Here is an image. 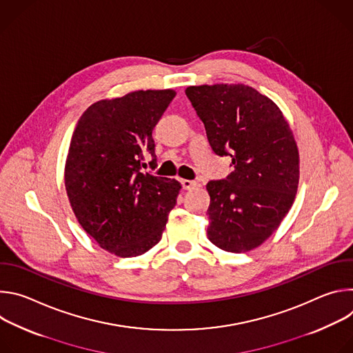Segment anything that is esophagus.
Masks as SVG:
<instances>
[{
    "label": "esophagus",
    "instance_id": "1",
    "mask_svg": "<svg viewBox=\"0 0 353 353\" xmlns=\"http://www.w3.org/2000/svg\"><path fill=\"white\" fill-rule=\"evenodd\" d=\"M180 183H181V187H183L184 190H191V188H194V187L198 185L195 181H191V180H181Z\"/></svg>",
    "mask_w": 353,
    "mask_h": 353
}]
</instances>
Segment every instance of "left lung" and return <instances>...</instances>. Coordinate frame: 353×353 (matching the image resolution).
I'll return each instance as SVG.
<instances>
[{
	"label": "left lung",
	"mask_w": 353,
	"mask_h": 353,
	"mask_svg": "<svg viewBox=\"0 0 353 353\" xmlns=\"http://www.w3.org/2000/svg\"><path fill=\"white\" fill-rule=\"evenodd\" d=\"M214 152L230 157L233 172L207 184L208 239L230 253L265 241L289 212L299 184V152L279 108L237 83L188 86Z\"/></svg>",
	"instance_id": "left-lung-1"
}]
</instances>
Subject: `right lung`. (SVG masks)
<instances>
[{"instance_id": "1", "label": "right lung", "mask_w": 353, "mask_h": 353, "mask_svg": "<svg viewBox=\"0 0 353 353\" xmlns=\"http://www.w3.org/2000/svg\"><path fill=\"white\" fill-rule=\"evenodd\" d=\"M176 92L137 90L99 100L78 120L65 162L72 211L99 245L137 257L162 239L181 188L177 180L142 172L157 168L152 131Z\"/></svg>"}]
</instances>
